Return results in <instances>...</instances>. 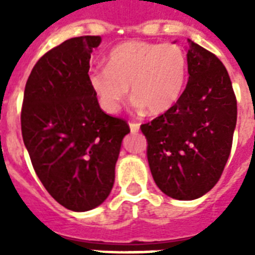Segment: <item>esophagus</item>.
<instances>
[{"mask_svg": "<svg viewBox=\"0 0 255 255\" xmlns=\"http://www.w3.org/2000/svg\"><path fill=\"white\" fill-rule=\"evenodd\" d=\"M129 129H131L132 133H136V132H139L140 131V124L129 123Z\"/></svg>", "mask_w": 255, "mask_h": 255, "instance_id": "34e87169", "label": "esophagus"}]
</instances>
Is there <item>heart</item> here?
Returning a JSON list of instances; mask_svg holds the SVG:
<instances>
[{
    "mask_svg": "<svg viewBox=\"0 0 255 255\" xmlns=\"http://www.w3.org/2000/svg\"><path fill=\"white\" fill-rule=\"evenodd\" d=\"M186 54L174 43L126 41L107 55V66L88 70L87 81L100 108L116 114L128 95L136 110L155 115L177 103L186 82Z\"/></svg>",
    "mask_w": 255,
    "mask_h": 255,
    "instance_id": "heart-1",
    "label": "heart"
}]
</instances>
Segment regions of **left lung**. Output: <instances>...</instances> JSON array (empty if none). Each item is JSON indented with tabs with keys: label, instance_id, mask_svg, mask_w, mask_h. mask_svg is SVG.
Returning <instances> with one entry per match:
<instances>
[{
	"label": "left lung",
	"instance_id": "8db88e82",
	"mask_svg": "<svg viewBox=\"0 0 255 255\" xmlns=\"http://www.w3.org/2000/svg\"><path fill=\"white\" fill-rule=\"evenodd\" d=\"M188 42L185 90L170 110L141 126L156 185L182 201L201 197L217 184L237 123V100L225 66Z\"/></svg>",
	"mask_w": 255,
	"mask_h": 255
}]
</instances>
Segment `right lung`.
Here are the masks:
<instances>
[{
	"label": "right lung",
	"instance_id": "right-lung-1",
	"mask_svg": "<svg viewBox=\"0 0 255 255\" xmlns=\"http://www.w3.org/2000/svg\"><path fill=\"white\" fill-rule=\"evenodd\" d=\"M99 35L67 39L35 63L26 82L22 137L51 197L87 212L111 193L128 124L102 111L87 81Z\"/></svg>",
	"mask_w": 255,
	"mask_h": 255
}]
</instances>
